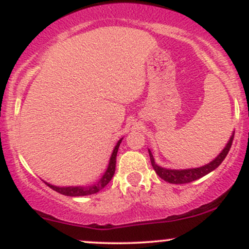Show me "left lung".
<instances>
[{
  "instance_id": "8db88e82",
  "label": "left lung",
  "mask_w": 249,
  "mask_h": 249,
  "mask_svg": "<svg viewBox=\"0 0 249 249\" xmlns=\"http://www.w3.org/2000/svg\"><path fill=\"white\" fill-rule=\"evenodd\" d=\"M233 138H234V132L232 133V136H231L230 141H228L227 144H226L224 150L219 153V156L216 157V158H214L211 162L204 165V166L196 167V168H185V170H171V168L161 167L156 164V161H154V158L152 156V152L148 150L151 164H152V167L153 170L156 171V173L158 174L161 179H164L165 181L170 182V184H187V182L194 181V180L202 178L204 176H206V174L215 170V168L218 167L222 161H224L226 156H227L228 152H230V148L232 146V142H233Z\"/></svg>"
}]
</instances>
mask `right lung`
I'll list each match as a JSON object with an SVG mask.
<instances>
[{
	"mask_svg": "<svg viewBox=\"0 0 249 249\" xmlns=\"http://www.w3.org/2000/svg\"><path fill=\"white\" fill-rule=\"evenodd\" d=\"M122 141H123V138L119 139L118 142L116 144V146L112 151V154H111V157H110V161H108L107 171H105L104 174H103L102 178L99 179L97 182H95V184L89 185V186H64V187H61V186H55V185H51L47 181H44V182L50 188H53V191L63 194V196H90V194H95L97 192H99V191L103 190V188H104L108 184V182H110V180L112 179L113 174H115L117 152H118L119 145H121Z\"/></svg>",
	"mask_w": 249,
	"mask_h": 249,
	"instance_id": "add662e5",
	"label": "right lung"
}]
</instances>
